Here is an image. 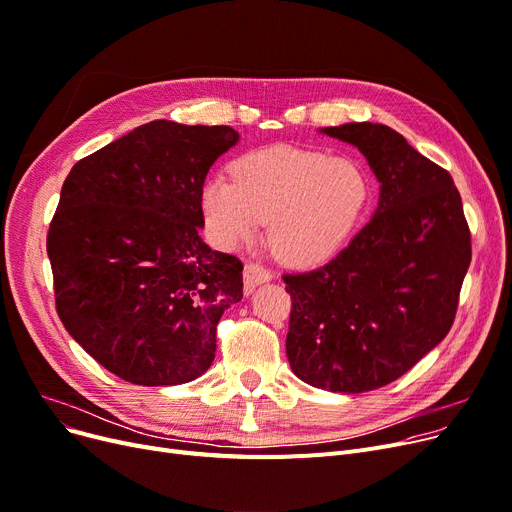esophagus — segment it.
Listing matches in <instances>:
<instances>
[{"mask_svg": "<svg viewBox=\"0 0 512 512\" xmlns=\"http://www.w3.org/2000/svg\"><path fill=\"white\" fill-rule=\"evenodd\" d=\"M242 274H244V293H247V295H251L255 291V286L272 280V274L259 263H247V265H244Z\"/></svg>", "mask_w": 512, "mask_h": 512, "instance_id": "1", "label": "esophagus"}]
</instances>
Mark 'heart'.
I'll use <instances>...</instances> for the list:
<instances>
[{
  "mask_svg": "<svg viewBox=\"0 0 512 512\" xmlns=\"http://www.w3.org/2000/svg\"><path fill=\"white\" fill-rule=\"evenodd\" d=\"M368 198V177L353 161L272 146L240 154L232 163V180L213 173L203 186L201 207L224 247L253 240L270 219L268 242L276 257L311 268L345 247Z\"/></svg>",
  "mask_w": 512,
  "mask_h": 512,
  "instance_id": "heart-1",
  "label": "heart"
}]
</instances>
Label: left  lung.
<instances>
[{
  "label": "left lung",
  "mask_w": 512,
  "mask_h": 512,
  "mask_svg": "<svg viewBox=\"0 0 512 512\" xmlns=\"http://www.w3.org/2000/svg\"><path fill=\"white\" fill-rule=\"evenodd\" d=\"M358 146L381 198L335 259L284 274L286 355L307 385L364 393L406 374L448 335L471 263V230L452 175L381 123L326 127Z\"/></svg>",
  "instance_id": "obj_1"
}]
</instances>
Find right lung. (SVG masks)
<instances>
[{
  "instance_id": "right-lung-1",
  "label": "right lung",
  "mask_w": 512,
  "mask_h": 512,
  "mask_svg": "<svg viewBox=\"0 0 512 512\" xmlns=\"http://www.w3.org/2000/svg\"><path fill=\"white\" fill-rule=\"evenodd\" d=\"M236 142L228 125L150 121L66 175L48 230L56 311L127 383L205 374L217 322L242 299V261L198 236L209 167Z\"/></svg>"
}]
</instances>
